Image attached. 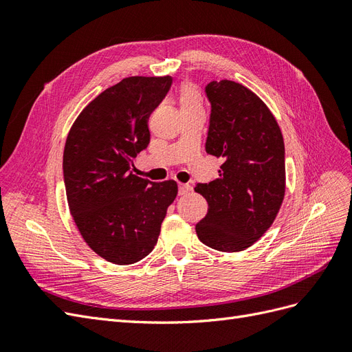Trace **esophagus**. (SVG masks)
<instances>
[{"label":"esophagus","mask_w":352,"mask_h":352,"mask_svg":"<svg viewBox=\"0 0 352 352\" xmlns=\"http://www.w3.org/2000/svg\"><path fill=\"white\" fill-rule=\"evenodd\" d=\"M192 189L188 184H179V195H186Z\"/></svg>","instance_id":"obj_1"}]
</instances>
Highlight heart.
<instances>
[{
	"instance_id": "obj_1",
	"label": "heart",
	"mask_w": 352,
	"mask_h": 352,
	"mask_svg": "<svg viewBox=\"0 0 352 352\" xmlns=\"http://www.w3.org/2000/svg\"><path fill=\"white\" fill-rule=\"evenodd\" d=\"M179 104H180V110L202 107L201 92L195 83L186 82L185 85H182V88H180V95H179Z\"/></svg>"
}]
</instances>
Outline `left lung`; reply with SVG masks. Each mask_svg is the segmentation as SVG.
<instances>
[{"label":"left lung","instance_id":"8db88e82","mask_svg":"<svg viewBox=\"0 0 352 352\" xmlns=\"http://www.w3.org/2000/svg\"><path fill=\"white\" fill-rule=\"evenodd\" d=\"M211 104L206 151L223 158L219 177L198 184L208 211L197 223L207 247L238 252L272 226L285 198V144L264 101L243 85L223 79L206 87Z\"/></svg>","mask_w":352,"mask_h":352}]
</instances>
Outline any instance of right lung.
I'll return each mask as SVG.
<instances>
[{"label": "right lung", "mask_w": 352, "mask_h": 352, "mask_svg": "<svg viewBox=\"0 0 352 352\" xmlns=\"http://www.w3.org/2000/svg\"><path fill=\"white\" fill-rule=\"evenodd\" d=\"M172 85L170 76H131L102 91L72 124L63 154L66 197L80 236L101 258L133 264L150 254L175 180L150 182L131 172L150 144L148 119Z\"/></svg>", "instance_id": "add662e5"}]
</instances>
